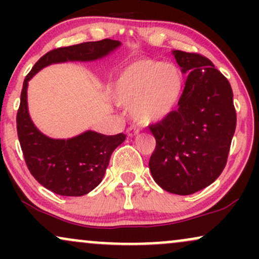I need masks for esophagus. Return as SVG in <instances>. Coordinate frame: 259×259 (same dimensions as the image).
<instances>
[{"label": "esophagus", "mask_w": 259, "mask_h": 259, "mask_svg": "<svg viewBox=\"0 0 259 259\" xmlns=\"http://www.w3.org/2000/svg\"><path fill=\"white\" fill-rule=\"evenodd\" d=\"M139 133H140V130L136 126H130V127H127V129H126L127 136H132V138H133V136L139 135Z\"/></svg>", "instance_id": "esophagus-1"}]
</instances>
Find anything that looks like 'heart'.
Here are the masks:
<instances>
[{"instance_id": "1", "label": "heart", "mask_w": 259, "mask_h": 259, "mask_svg": "<svg viewBox=\"0 0 259 259\" xmlns=\"http://www.w3.org/2000/svg\"><path fill=\"white\" fill-rule=\"evenodd\" d=\"M183 88V74L175 64L138 59L118 72L109 91L118 105L132 106L130 114L138 123L154 124L173 113Z\"/></svg>"}]
</instances>
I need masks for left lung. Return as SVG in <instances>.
<instances>
[{
    "label": "left lung",
    "mask_w": 259,
    "mask_h": 259,
    "mask_svg": "<svg viewBox=\"0 0 259 259\" xmlns=\"http://www.w3.org/2000/svg\"><path fill=\"white\" fill-rule=\"evenodd\" d=\"M186 74L179 108L150 126L156 150L151 174L165 191L191 195L215 181L227 164L236 127L233 90L209 59L197 53L171 51Z\"/></svg>",
    "instance_id": "left-lung-1"
}]
</instances>
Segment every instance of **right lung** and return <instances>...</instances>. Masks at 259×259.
Instances as JSON below:
<instances>
[{
  "instance_id": "obj_1",
  "label": "right lung",
  "mask_w": 259,
  "mask_h": 259,
  "mask_svg": "<svg viewBox=\"0 0 259 259\" xmlns=\"http://www.w3.org/2000/svg\"><path fill=\"white\" fill-rule=\"evenodd\" d=\"M120 45V41L105 38L52 50L38 59L23 82L17 113L20 147L32 177L55 194L82 196L99 186L113 151L123 144L126 135L120 133L109 136L86 130L70 139L49 138L35 126L29 114V81L47 65L97 61L111 55Z\"/></svg>"
}]
</instances>
